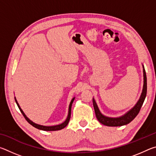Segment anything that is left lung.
I'll use <instances>...</instances> for the list:
<instances>
[{"instance_id": "1", "label": "left lung", "mask_w": 156, "mask_h": 156, "mask_svg": "<svg viewBox=\"0 0 156 156\" xmlns=\"http://www.w3.org/2000/svg\"><path fill=\"white\" fill-rule=\"evenodd\" d=\"M143 74H144V86L141 96L139 100L137 102V104L135 105L133 109H131L129 112H127L122 116L119 118H109L106 117L102 114L98 109L96 102H95L94 99H93V105L94 107L95 113L98 120L102 125L109 126H118L127 125L129 122H131L134 118L136 117V115L138 114L140 110L141 107L143 105L145 98H146L147 91V76L146 72H145L144 67H143Z\"/></svg>"}]
</instances>
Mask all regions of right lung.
Returning <instances> with one entry per match:
<instances>
[{
  "mask_svg": "<svg viewBox=\"0 0 156 156\" xmlns=\"http://www.w3.org/2000/svg\"><path fill=\"white\" fill-rule=\"evenodd\" d=\"M74 98H73L72 100V101H71V102H70L69 107L68 116H67V119H66V120L65 121V122H63V123H62V124H60V125H56V126H43V125H37V124L33 122L32 121H31V120H30V119H29V118L27 117V116L25 115L24 112H23V110L21 109V108L20 107L19 105H18L17 100H16V98H15V101H16V104H17V105H18V108H19L20 112L22 113V114H23V116H24V117H25V120H27V122H28L29 123H30L31 125H32L33 126H34V127L36 128V129H41V130H43V131H58V130H60V129L65 128V126L68 125L69 121L70 118H71V112H72V103H73V100H74Z\"/></svg>",
  "mask_w": 156,
  "mask_h": 156,
  "instance_id": "obj_1",
  "label": "right lung"
}]
</instances>
